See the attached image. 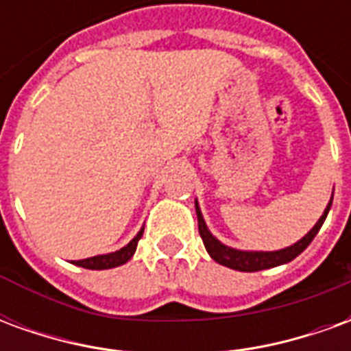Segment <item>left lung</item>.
<instances>
[{
  "label": "left lung",
  "mask_w": 351,
  "mask_h": 351,
  "mask_svg": "<svg viewBox=\"0 0 351 351\" xmlns=\"http://www.w3.org/2000/svg\"><path fill=\"white\" fill-rule=\"evenodd\" d=\"M332 197L329 201V205L322 214V218L316 221V226L310 229L306 235L302 237L301 241H297L291 246H287L284 250L276 252H246V250H237V248H231V246H226L221 244L216 237L208 231L205 220H203V214H201V208H199L197 201H195V213H197V223H199V235L203 239V244H205L208 256L216 261V263L223 265V267H229V269H235V271L243 272H256L263 271V269H271V267H278V265L289 263L291 259H295L299 254H301L306 246H308L314 237L317 235V231L324 226L325 218L329 214V208H331Z\"/></svg>",
  "instance_id": "8db88e82"
}]
</instances>
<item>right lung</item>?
Masks as SVG:
<instances>
[{
    "instance_id": "add662e5",
    "label": "right lung",
    "mask_w": 351,
    "mask_h": 351,
    "mask_svg": "<svg viewBox=\"0 0 351 351\" xmlns=\"http://www.w3.org/2000/svg\"><path fill=\"white\" fill-rule=\"evenodd\" d=\"M143 231H145V228L141 229L137 235L131 239L130 244H125L120 250L112 252V254H103V256H93V258L80 259V261H73V263L79 265V267H84V269H92V271L114 269V267H120V265L128 263V261L133 258L135 250H137V243L138 239L143 237Z\"/></svg>"
}]
</instances>
